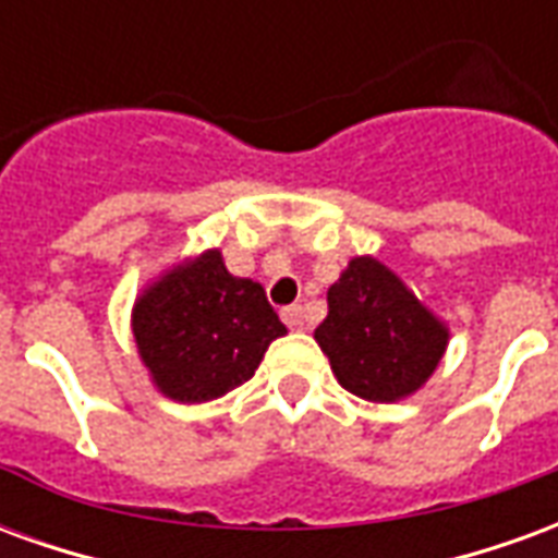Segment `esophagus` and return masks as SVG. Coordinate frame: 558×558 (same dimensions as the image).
<instances>
[{"mask_svg":"<svg viewBox=\"0 0 558 558\" xmlns=\"http://www.w3.org/2000/svg\"><path fill=\"white\" fill-rule=\"evenodd\" d=\"M283 323L292 328V331H304V326H307V319H304V311L299 307V304H290V307H283Z\"/></svg>","mask_w":558,"mask_h":558,"instance_id":"1","label":"esophagus"}]
</instances>
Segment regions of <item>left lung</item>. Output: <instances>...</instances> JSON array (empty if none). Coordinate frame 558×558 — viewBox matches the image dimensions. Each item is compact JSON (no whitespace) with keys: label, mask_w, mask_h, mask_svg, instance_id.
Wrapping results in <instances>:
<instances>
[{"label":"left lung","mask_w":558,"mask_h":558,"mask_svg":"<svg viewBox=\"0 0 558 558\" xmlns=\"http://www.w3.org/2000/svg\"><path fill=\"white\" fill-rule=\"evenodd\" d=\"M314 338L347 391L371 403H398L439 367L448 326L386 263L352 256L328 287V314Z\"/></svg>","instance_id":"obj_1"}]
</instances>
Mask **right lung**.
Here are the masks:
<instances>
[{"label": "right lung", "instance_id": "add662e5", "mask_svg": "<svg viewBox=\"0 0 558 558\" xmlns=\"http://www.w3.org/2000/svg\"><path fill=\"white\" fill-rule=\"evenodd\" d=\"M131 331L163 398L206 403L244 386L287 326L266 290L251 278H232L223 254L208 247L146 283L131 311Z\"/></svg>", "mask_w": 558, "mask_h": 558}]
</instances>
